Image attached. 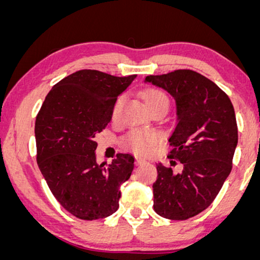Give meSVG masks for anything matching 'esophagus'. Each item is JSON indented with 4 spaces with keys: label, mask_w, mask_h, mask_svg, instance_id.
<instances>
[{
    "label": "esophagus",
    "mask_w": 260,
    "mask_h": 260,
    "mask_svg": "<svg viewBox=\"0 0 260 260\" xmlns=\"http://www.w3.org/2000/svg\"><path fill=\"white\" fill-rule=\"evenodd\" d=\"M144 162H145V159L141 158V157H136V159H135V163H136L137 166H140V165H142V163H144Z\"/></svg>",
    "instance_id": "esophagus-1"
}]
</instances>
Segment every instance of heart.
Returning a JSON list of instances; mask_svg holds the SVG:
<instances>
[{
	"instance_id": "obj_1",
	"label": "heart",
	"mask_w": 260,
	"mask_h": 260,
	"mask_svg": "<svg viewBox=\"0 0 260 260\" xmlns=\"http://www.w3.org/2000/svg\"><path fill=\"white\" fill-rule=\"evenodd\" d=\"M143 99L149 111L155 109H165L167 111V109L169 108V97L167 95L165 91L159 90V88H148V90H145L143 92ZM124 101H125V95L122 94L113 103L111 111L113 119H116L118 117V113L122 105L124 104ZM157 141L158 135L156 133H152V131L145 133V131L141 130L130 131L125 136V138H124L125 145H127L131 150H134L135 152L141 155H145L148 152H150Z\"/></svg>"
}]
</instances>
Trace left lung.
Instances as JSON below:
<instances>
[{"mask_svg": "<svg viewBox=\"0 0 260 260\" xmlns=\"http://www.w3.org/2000/svg\"><path fill=\"white\" fill-rule=\"evenodd\" d=\"M145 80L175 98L177 119L169 137L170 167L158 163L152 184L154 211L170 220H187L214 201L232 170L238 143L236 113L218 85L191 70H175ZM180 161V172L172 167Z\"/></svg>", "mask_w": 260, "mask_h": 260, "instance_id": "left-lung-1", "label": "left lung"}]
</instances>
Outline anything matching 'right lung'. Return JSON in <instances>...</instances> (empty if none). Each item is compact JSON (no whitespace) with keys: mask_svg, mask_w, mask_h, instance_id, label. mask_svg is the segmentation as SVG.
Returning a JSON list of instances; mask_svg holds the SVG:
<instances>
[{"mask_svg":"<svg viewBox=\"0 0 260 260\" xmlns=\"http://www.w3.org/2000/svg\"><path fill=\"white\" fill-rule=\"evenodd\" d=\"M136 74L80 70L56 83L35 119L37 162L52 194L71 214L97 220L118 208L120 184L134 169L130 154L97 165L94 135L111 120L113 103Z\"/></svg>","mask_w":260,"mask_h":260,"instance_id":"add662e5","label":"right lung"}]
</instances>
